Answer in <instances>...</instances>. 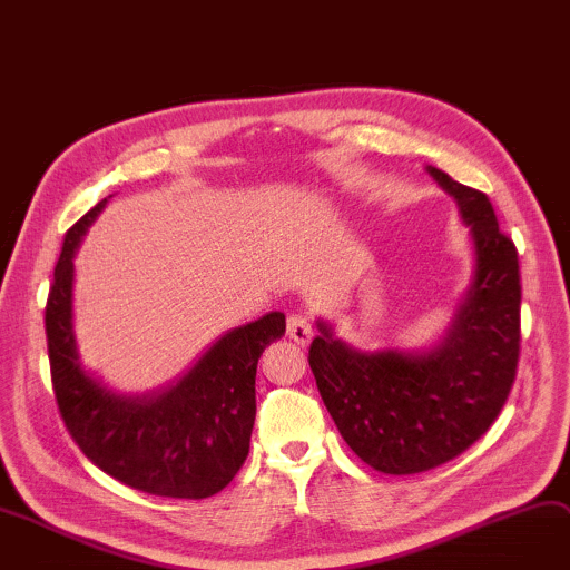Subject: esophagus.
Returning a JSON list of instances; mask_svg holds the SVG:
<instances>
[{"instance_id":"obj_1","label":"esophagus","mask_w":570,"mask_h":570,"mask_svg":"<svg viewBox=\"0 0 570 570\" xmlns=\"http://www.w3.org/2000/svg\"><path fill=\"white\" fill-rule=\"evenodd\" d=\"M286 332H288V336L295 341V344H299V346H307L309 341H312V336H314L312 321H309L307 314H302V312L288 316Z\"/></svg>"}]
</instances>
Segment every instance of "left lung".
<instances>
[{"instance_id":"1","label":"left lung","mask_w":570,"mask_h":570,"mask_svg":"<svg viewBox=\"0 0 570 570\" xmlns=\"http://www.w3.org/2000/svg\"><path fill=\"white\" fill-rule=\"evenodd\" d=\"M459 204L476 252L474 279L431 353H360L318 321L309 366L332 420L377 472L416 474L453 461L498 420L520 355L518 249L490 199L426 167Z\"/></svg>"}]
</instances>
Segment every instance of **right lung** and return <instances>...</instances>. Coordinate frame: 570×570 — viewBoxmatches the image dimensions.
<instances>
[{
    "label": "right lung",
    "instance_id": "right-lung-1",
    "mask_svg": "<svg viewBox=\"0 0 570 570\" xmlns=\"http://www.w3.org/2000/svg\"><path fill=\"white\" fill-rule=\"evenodd\" d=\"M96 204L66 232L46 305L48 357L61 420L85 456L105 474L158 498L204 500L243 468L256 416V364L286 332L282 312L232 330L158 394L121 396L80 362L72 334V256Z\"/></svg>",
    "mask_w": 570,
    "mask_h": 570
}]
</instances>
